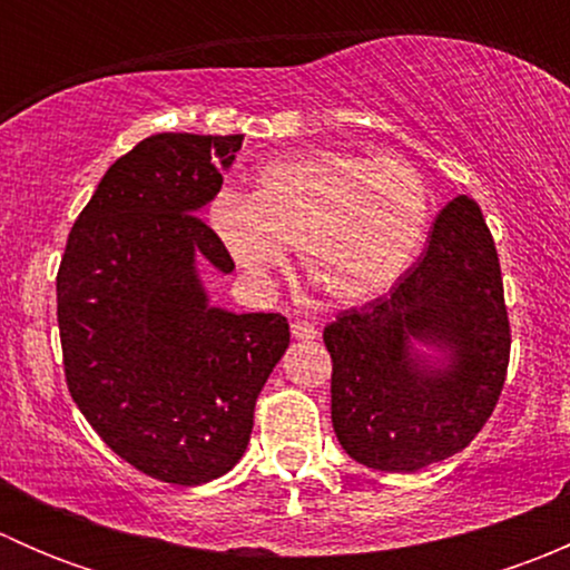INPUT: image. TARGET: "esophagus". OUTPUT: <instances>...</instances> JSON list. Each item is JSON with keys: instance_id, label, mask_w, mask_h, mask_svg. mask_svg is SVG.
I'll use <instances>...</instances> for the list:
<instances>
[{"instance_id": "34e87169", "label": "esophagus", "mask_w": 570, "mask_h": 570, "mask_svg": "<svg viewBox=\"0 0 570 570\" xmlns=\"http://www.w3.org/2000/svg\"><path fill=\"white\" fill-rule=\"evenodd\" d=\"M317 325L308 320H295L292 322V336L295 338H303V342H308V338H317Z\"/></svg>"}]
</instances>
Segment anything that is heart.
I'll return each mask as SVG.
<instances>
[{
  "label": "heart",
  "instance_id": "b5f03b06",
  "mask_svg": "<svg viewBox=\"0 0 570 570\" xmlns=\"http://www.w3.org/2000/svg\"><path fill=\"white\" fill-rule=\"evenodd\" d=\"M433 217V189L400 157L312 151L273 159L250 195L223 189L206 220L232 262L250 278H269L289 248L331 301L383 295L411 267Z\"/></svg>",
  "mask_w": 570,
  "mask_h": 570
}]
</instances>
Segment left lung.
<instances>
[{
    "label": "left lung",
    "instance_id": "left-lung-1",
    "mask_svg": "<svg viewBox=\"0 0 570 570\" xmlns=\"http://www.w3.org/2000/svg\"><path fill=\"white\" fill-rule=\"evenodd\" d=\"M322 338L333 430L353 461L407 474L465 450L497 407L510 361L502 269L480 206L450 200L392 292L342 312ZM413 341L445 364L430 365Z\"/></svg>",
    "mask_w": 570,
    "mask_h": 570
}]
</instances>
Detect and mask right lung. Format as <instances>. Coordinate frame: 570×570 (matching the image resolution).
I'll use <instances>...</instances> for the list:
<instances>
[{
  "label": "right lung",
  "mask_w": 570,
  "mask_h": 570,
  "mask_svg": "<svg viewBox=\"0 0 570 570\" xmlns=\"http://www.w3.org/2000/svg\"><path fill=\"white\" fill-rule=\"evenodd\" d=\"M239 148L243 135L140 140L99 181L57 269L68 392L115 455L174 485L237 465L289 347L286 317L209 306L198 278V264L234 269L198 209Z\"/></svg>",
  "instance_id": "add662e5"
}]
</instances>
